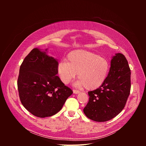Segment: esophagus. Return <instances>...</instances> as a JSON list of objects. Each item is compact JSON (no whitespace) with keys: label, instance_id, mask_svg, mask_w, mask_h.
I'll list each match as a JSON object with an SVG mask.
<instances>
[{"label":"esophagus","instance_id":"34e87169","mask_svg":"<svg viewBox=\"0 0 146 146\" xmlns=\"http://www.w3.org/2000/svg\"><path fill=\"white\" fill-rule=\"evenodd\" d=\"M73 93L74 94H79L80 92L79 91H78V90H73Z\"/></svg>","mask_w":146,"mask_h":146}]
</instances>
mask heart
<instances>
[{
	"instance_id": "heart-1",
	"label": "heart",
	"mask_w": 146,
	"mask_h": 146,
	"mask_svg": "<svg viewBox=\"0 0 146 146\" xmlns=\"http://www.w3.org/2000/svg\"><path fill=\"white\" fill-rule=\"evenodd\" d=\"M109 69L108 60L99 54L86 50L70 52L65 60L59 62L57 68L61 81L68 84L76 76L78 80L74 84L78 87H84L92 90L105 82Z\"/></svg>"
}]
</instances>
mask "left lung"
I'll list each match as a JSON object with an SVG mask.
<instances>
[{"mask_svg":"<svg viewBox=\"0 0 146 146\" xmlns=\"http://www.w3.org/2000/svg\"><path fill=\"white\" fill-rule=\"evenodd\" d=\"M105 82L88 92L89 101L83 111L90 119L105 122L117 116L124 108L131 90V70L125 56L117 53L112 57Z\"/></svg>","mask_w":146,"mask_h":146,"instance_id":"8db88e82","label":"left lung"}]
</instances>
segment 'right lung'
Masks as SVG:
<instances>
[{"mask_svg":"<svg viewBox=\"0 0 146 146\" xmlns=\"http://www.w3.org/2000/svg\"><path fill=\"white\" fill-rule=\"evenodd\" d=\"M43 51L33 48L20 66L17 81L20 100L33 115L45 118L59 111L73 94L58 74V59Z\"/></svg>","mask_w":146,"mask_h":146,"instance_id":"right-lung-1","label":"right lung"}]
</instances>
